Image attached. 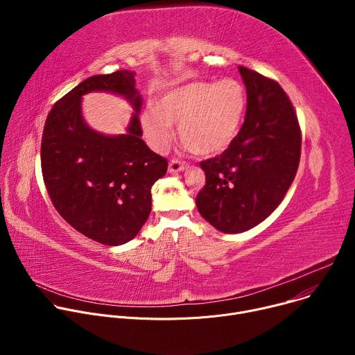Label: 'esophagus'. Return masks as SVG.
<instances>
[{
  "label": "esophagus",
  "mask_w": 355,
  "mask_h": 355,
  "mask_svg": "<svg viewBox=\"0 0 355 355\" xmlns=\"http://www.w3.org/2000/svg\"><path fill=\"white\" fill-rule=\"evenodd\" d=\"M185 168H187V164L182 163V162L178 160V159H173V160H170V163H168V171H170V173H178V171H182V170H185Z\"/></svg>",
  "instance_id": "34e87169"
}]
</instances>
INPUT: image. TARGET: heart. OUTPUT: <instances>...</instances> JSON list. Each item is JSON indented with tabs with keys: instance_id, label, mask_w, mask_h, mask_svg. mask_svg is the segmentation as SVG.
Returning <instances> with one entry per match:
<instances>
[{
	"instance_id": "b5f03b06",
	"label": "heart",
	"mask_w": 355,
	"mask_h": 355,
	"mask_svg": "<svg viewBox=\"0 0 355 355\" xmlns=\"http://www.w3.org/2000/svg\"><path fill=\"white\" fill-rule=\"evenodd\" d=\"M247 105L243 84L234 78L193 80L164 92L141 115L150 146L164 151L180 125L182 141L193 151L211 156L226 150L239 133Z\"/></svg>"
}]
</instances>
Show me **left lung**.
<instances>
[{"label": "left lung", "mask_w": 355, "mask_h": 355, "mask_svg": "<svg viewBox=\"0 0 355 355\" xmlns=\"http://www.w3.org/2000/svg\"><path fill=\"white\" fill-rule=\"evenodd\" d=\"M247 91L244 123L220 156L200 162L205 185L196 208L223 233L261 223L281 204L300 160L302 133L296 111L282 87L239 66Z\"/></svg>", "instance_id": "1"}]
</instances>
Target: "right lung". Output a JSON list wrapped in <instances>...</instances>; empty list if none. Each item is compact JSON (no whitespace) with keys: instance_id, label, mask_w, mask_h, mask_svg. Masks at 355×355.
<instances>
[{"instance_id":"1","label":"right lung","mask_w":355,"mask_h":355,"mask_svg":"<svg viewBox=\"0 0 355 355\" xmlns=\"http://www.w3.org/2000/svg\"><path fill=\"white\" fill-rule=\"evenodd\" d=\"M91 90L131 101L137 114L128 135L105 137L87 128L80 96ZM140 107L135 73L118 70L84 80L46 118L40 166L47 193L70 226L101 244L119 245L139 233L151 211V187L168 167L141 140Z\"/></svg>"}]
</instances>
